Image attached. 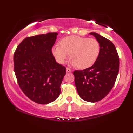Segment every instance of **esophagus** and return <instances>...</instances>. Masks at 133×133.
Here are the masks:
<instances>
[{
	"mask_svg": "<svg viewBox=\"0 0 133 133\" xmlns=\"http://www.w3.org/2000/svg\"><path fill=\"white\" fill-rule=\"evenodd\" d=\"M72 72V71L70 69H69V68H66V72H67V73H71Z\"/></svg>",
	"mask_w": 133,
	"mask_h": 133,
	"instance_id": "obj_1",
	"label": "esophagus"
}]
</instances>
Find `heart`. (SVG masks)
Wrapping results in <instances>:
<instances>
[{
	"label": "heart",
	"mask_w": 133,
	"mask_h": 133,
	"mask_svg": "<svg viewBox=\"0 0 133 133\" xmlns=\"http://www.w3.org/2000/svg\"><path fill=\"white\" fill-rule=\"evenodd\" d=\"M98 41L94 38L79 36H69L62 39L60 45L52 48V53L56 61L64 64L71 54V64L80 69L90 68L94 64L100 54Z\"/></svg>",
	"instance_id": "1"
}]
</instances>
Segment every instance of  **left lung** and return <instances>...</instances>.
<instances>
[{
    "label": "left lung",
    "instance_id": "left-lung-1",
    "mask_svg": "<svg viewBox=\"0 0 133 133\" xmlns=\"http://www.w3.org/2000/svg\"><path fill=\"white\" fill-rule=\"evenodd\" d=\"M100 44V54L94 64L82 71H75V85L81 98L97 102L112 89L119 68V59L113 43L97 33H90Z\"/></svg>",
    "mask_w": 133,
    "mask_h": 133
}]
</instances>
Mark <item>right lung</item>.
<instances>
[{
    "mask_svg": "<svg viewBox=\"0 0 133 133\" xmlns=\"http://www.w3.org/2000/svg\"><path fill=\"white\" fill-rule=\"evenodd\" d=\"M57 33L27 37L14 53V71L20 89L32 101L45 105L61 94L65 68L56 61L52 47Z\"/></svg>",
    "mask_w": 133,
    "mask_h": 133,
    "instance_id": "obj_1",
    "label": "right lung"
}]
</instances>
